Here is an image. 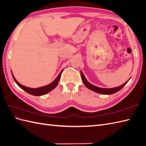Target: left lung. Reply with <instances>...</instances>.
I'll use <instances>...</instances> for the list:
<instances>
[{"mask_svg":"<svg viewBox=\"0 0 146 146\" xmlns=\"http://www.w3.org/2000/svg\"><path fill=\"white\" fill-rule=\"evenodd\" d=\"M81 78H82L84 84L88 88L94 91V92L96 93L103 94H112L116 93V92H117V91H119V90H121L122 88H123L127 84L129 80V79L126 83H124L123 84H122V85L113 88H100V87L94 86L93 84L89 83L85 78V77H84V74L81 71Z\"/></svg>","mask_w":146,"mask_h":146,"instance_id":"left-lung-1","label":"left lung"}]
</instances>
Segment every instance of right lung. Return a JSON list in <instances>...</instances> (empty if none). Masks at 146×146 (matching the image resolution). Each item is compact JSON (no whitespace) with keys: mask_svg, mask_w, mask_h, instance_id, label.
Listing matches in <instances>:
<instances>
[{"mask_svg":"<svg viewBox=\"0 0 146 146\" xmlns=\"http://www.w3.org/2000/svg\"><path fill=\"white\" fill-rule=\"evenodd\" d=\"M62 71H63V70L61 71L58 75V76L56 78L55 80H54L52 83H51L50 84H48V85L45 86H42V87H40V88H29V87H27V86L22 85V84H20L18 81L16 80L14 76H13V73H12V74L13 78L15 81V82L17 84V85L20 88H22L23 90L26 91L27 93L32 94V95L42 96V95H44V94H46L50 92V91L53 90V89H55V88L58 85V82H59L60 79L61 74H62Z\"/></svg>","mask_w":146,"mask_h":146,"instance_id":"obj_1","label":"right lung"}]
</instances>
